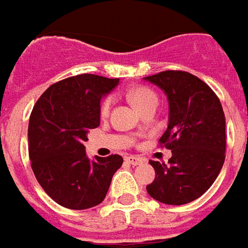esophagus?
<instances>
[{
	"mask_svg": "<svg viewBox=\"0 0 248 248\" xmlns=\"http://www.w3.org/2000/svg\"><path fill=\"white\" fill-rule=\"evenodd\" d=\"M126 162H129L130 165H133V166H138V165H142V163H145L146 159H145V158H142V156L130 155V156H126Z\"/></svg>",
	"mask_w": 248,
	"mask_h": 248,
	"instance_id": "1",
	"label": "esophagus"
}]
</instances>
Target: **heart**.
Instances as JSON below:
<instances>
[{"label": "heart", "instance_id": "heart-1", "mask_svg": "<svg viewBox=\"0 0 248 248\" xmlns=\"http://www.w3.org/2000/svg\"><path fill=\"white\" fill-rule=\"evenodd\" d=\"M130 99L140 111H142L143 108L150 106V105H158V97H156L155 93L145 86L134 87L130 92ZM111 103H113V97L111 95H108V97L103 99L102 103H101V108H99V113H101L102 117L108 115V111H110V108H111Z\"/></svg>", "mask_w": 248, "mask_h": 248}]
</instances>
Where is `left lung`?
I'll return each instance as SVG.
<instances>
[{
	"instance_id": "obj_1",
	"label": "left lung",
	"mask_w": 248,
	"mask_h": 248,
	"mask_svg": "<svg viewBox=\"0 0 248 248\" xmlns=\"http://www.w3.org/2000/svg\"><path fill=\"white\" fill-rule=\"evenodd\" d=\"M143 79L169 99V124L159 143L171 150L169 165L150 161L155 179L146 187L165 204H186L203 195L224 163L226 119L217 94L187 71L166 70Z\"/></svg>"
}]
</instances>
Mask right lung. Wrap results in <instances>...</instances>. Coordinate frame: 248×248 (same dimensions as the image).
I'll return each mask as SVG.
<instances>
[{
  "label": "right lung",
  "instance_id": "add662e5",
  "mask_svg": "<svg viewBox=\"0 0 248 248\" xmlns=\"http://www.w3.org/2000/svg\"><path fill=\"white\" fill-rule=\"evenodd\" d=\"M118 78L79 74L51 85L30 114L28 140L31 169L49 197L70 210L102 202L124 158L113 154L90 161L83 143L99 126L101 99Z\"/></svg>",
  "mask_w": 248,
  "mask_h": 248
}]
</instances>
